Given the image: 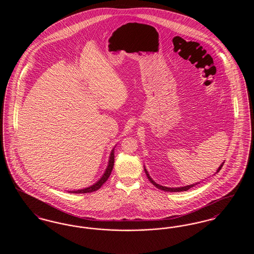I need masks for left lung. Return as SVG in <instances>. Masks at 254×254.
<instances>
[{
    "label": "left lung",
    "mask_w": 254,
    "mask_h": 254,
    "mask_svg": "<svg viewBox=\"0 0 254 254\" xmlns=\"http://www.w3.org/2000/svg\"><path fill=\"white\" fill-rule=\"evenodd\" d=\"M223 165H224V163L219 167V169H217V172H219L221 169H222V167H223ZM145 174H146V176H147V178H148V180L150 181V183H152L157 189L159 190H165V191H170V192H179V191H187V190H189L190 188H192L194 187L195 185H197V184H199V183H196V184H194V185H190V186H187V187H182V188H167V187H163V186H160V185H158L156 184L155 182L153 181L151 178H150V176H149V174H148V172L146 171V169H145ZM216 172V173H217Z\"/></svg>",
    "instance_id": "1"
}]
</instances>
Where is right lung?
I'll use <instances>...</instances> for the list:
<instances>
[{
    "instance_id": "right-lung-1",
    "label": "right lung",
    "mask_w": 254,
    "mask_h": 254,
    "mask_svg": "<svg viewBox=\"0 0 254 254\" xmlns=\"http://www.w3.org/2000/svg\"><path fill=\"white\" fill-rule=\"evenodd\" d=\"M113 165H114V149L111 151V154H110V157H109V166H108V168L106 169V171H105L103 177H102L99 181L97 182L96 184H94L93 186H91V187H89V188L84 189V190H74V191H69V192H70V193H72V192L73 193H88V192H93V191H95V190H98L106 183V181L109 179V175H110V173H111V171H112V169H113Z\"/></svg>"
}]
</instances>
